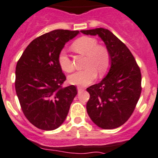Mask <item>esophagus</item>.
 I'll list each match as a JSON object with an SVG mask.
<instances>
[{
	"label": "esophagus",
	"mask_w": 158,
	"mask_h": 158,
	"mask_svg": "<svg viewBox=\"0 0 158 158\" xmlns=\"http://www.w3.org/2000/svg\"><path fill=\"white\" fill-rule=\"evenodd\" d=\"M77 89H78V92H81V91L83 90V88L81 87V86H78Z\"/></svg>",
	"instance_id": "esophagus-1"
}]
</instances>
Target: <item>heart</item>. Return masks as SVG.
Wrapping results in <instances>:
<instances>
[{"label": "heart", "mask_w": 158, "mask_h": 158, "mask_svg": "<svg viewBox=\"0 0 158 158\" xmlns=\"http://www.w3.org/2000/svg\"><path fill=\"white\" fill-rule=\"evenodd\" d=\"M72 49L76 52L86 56L84 67L85 70L77 72L69 76V82L72 85L86 86L91 83L97 77L105 73L110 66V55L104 47L98 46L96 39L89 36H82L76 40L72 44ZM58 64L65 72L74 70V66L70 57L64 51L58 55Z\"/></svg>", "instance_id": "heart-1"}]
</instances>
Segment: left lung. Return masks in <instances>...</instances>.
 Here are the masks:
<instances>
[{
  "instance_id": "8db88e82",
  "label": "left lung",
  "mask_w": 158,
  "mask_h": 158,
  "mask_svg": "<svg viewBox=\"0 0 158 158\" xmlns=\"http://www.w3.org/2000/svg\"><path fill=\"white\" fill-rule=\"evenodd\" d=\"M98 36L110 55L107 76L86 89L89 99L86 110L91 120L104 129H116L130 118L141 94V73L129 48L108 29L81 30Z\"/></svg>"
}]
</instances>
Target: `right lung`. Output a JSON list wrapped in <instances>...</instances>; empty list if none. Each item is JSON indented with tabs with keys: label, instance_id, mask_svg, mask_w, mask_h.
Segmentation results:
<instances>
[{
	"label": "right lung",
	"instance_id": "add662e5",
	"mask_svg": "<svg viewBox=\"0 0 158 158\" xmlns=\"http://www.w3.org/2000/svg\"><path fill=\"white\" fill-rule=\"evenodd\" d=\"M79 31L56 29L28 45L15 69V90L23 114L36 128L50 131L62 125L77 94L73 85L61 87L66 77L58 64L64 44Z\"/></svg>",
	"mask_w": 158,
	"mask_h": 158
}]
</instances>
